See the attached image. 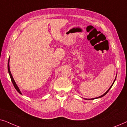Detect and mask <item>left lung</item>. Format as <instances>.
Instances as JSON below:
<instances>
[{"label":"left lung","mask_w":127,"mask_h":127,"mask_svg":"<svg viewBox=\"0 0 127 127\" xmlns=\"http://www.w3.org/2000/svg\"><path fill=\"white\" fill-rule=\"evenodd\" d=\"M116 79H115V80H116ZM115 80H114V81H115ZM114 82H113V84H112V86H110V88H109V89L108 90H107V91L106 92V93H105V94H103V95H101V96H99V97H98V98H101V97H102V96H104V95H105L106 94H107V93H108V91H109V90H110V88H111V87H112V86H113V84H114ZM95 99V98H93V99Z\"/></svg>","instance_id":"obj_1"}]
</instances>
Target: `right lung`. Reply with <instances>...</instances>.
<instances>
[{
	"instance_id": "right-lung-1",
	"label": "right lung",
	"mask_w": 127,
	"mask_h": 127,
	"mask_svg": "<svg viewBox=\"0 0 127 127\" xmlns=\"http://www.w3.org/2000/svg\"><path fill=\"white\" fill-rule=\"evenodd\" d=\"M9 60H10V59H8V65H7V68H8V73H9V74H10V78H11V81H12V83H13V85H14V86L15 88V89H16L17 91H18L19 93H20V94H21V93L20 90V89H19V88H18V86H17L16 83H15V81H14V80L13 77V76H12V75H11V72H10V66H9Z\"/></svg>"
}]
</instances>
